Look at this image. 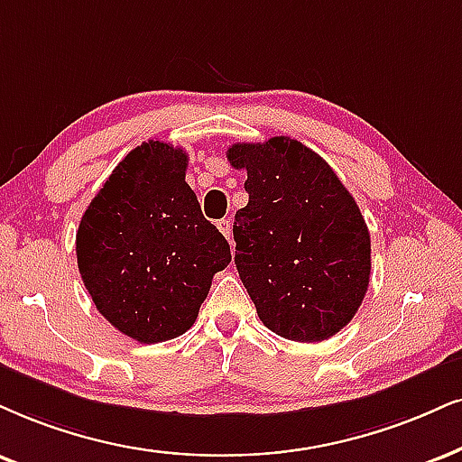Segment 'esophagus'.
<instances>
[{
	"label": "esophagus",
	"mask_w": 462,
	"mask_h": 462,
	"mask_svg": "<svg viewBox=\"0 0 462 462\" xmlns=\"http://www.w3.org/2000/svg\"><path fill=\"white\" fill-rule=\"evenodd\" d=\"M218 229H220V233H222V236H225L226 237V240H229L231 242V220L229 218H222L220 222H218Z\"/></svg>",
	"instance_id": "esophagus-1"
}]
</instances>
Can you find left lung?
Returning <instances> with one entry per match:
<instances>
[{
	"label": "left lung",
	"mask_w": 462,
	"mask_h": 462,
	"mask_svg": "<svg viewBox=\"0 0 462 462\" xmlns=\"http://www.w3.org/2000/svg\"><path fill=\"white\" fill-rule=\"evenodd\" d=\"M248 205L233 222L236 265L265 328L321 343L360 309L370 281V233L332 167L291 136L236 143Z\"/></svg>",
	"instance_id": "8db88e82"
}]
</instances>
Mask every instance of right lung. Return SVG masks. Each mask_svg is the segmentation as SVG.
<instances>
[{"mask_svg": "<svg viewBox=\"0 0 462 462\" xmlns=\"http://www.w3.org/2000/svg\"><path fill=\"white\" fill-rule=\"evenodd\" d=\"M186 164L181 147H134L77 231L79 272L96 309L143 345L190 329L214 274L231 263L229 244L186 184Z\"/></svg>", "mask_w": 462, "mask_h": 462, "instance_id": "obj_1", "label": "right lung"}]
</instances>
